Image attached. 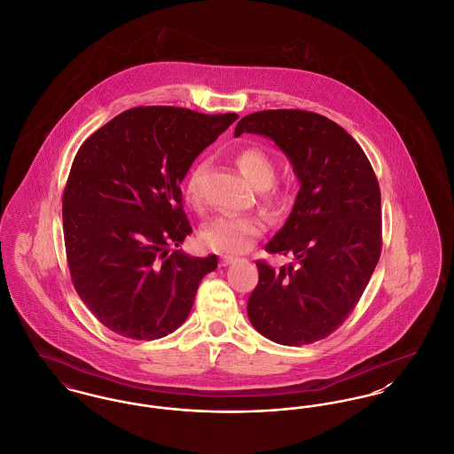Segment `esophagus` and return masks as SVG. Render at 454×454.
I'll use <instances>...</instances> for the list:
<instances>
[{
    "mask_svg": "<svg viewBox=\"0 0 454 454\" xmlns=\"http://www.w3.org/2000/svg\"><path fill=\"white\" fill-rule=\"evenodd\" d=\"M239 259L237 257H233V255H223L221 257V266H230V264H233V262H237Z\"/></svg>",
    "mask_w": 454,
    "mask_h": 454,
    "instance_id": "34e87169",
    "label": "esophagus"
}]
</instances>
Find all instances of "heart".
Returning <instances> with one entry per match:
<instances>
[{
  "label": "heart",
  "instance_id": "obj_1",
  "mask_svg": "<svg viewBox=\"0 0 454 454\" xmlns=\"http://www.w3.org/2000/svg\"><path fill=\"white\" fill-rule=\"evenodd\" d=\"M235 162L243 176L257 188L262 190V204L270 211H279L286 200V193L274 185L276 180V160L262 147H243ZM204 175V164L197 162L184 182V195L190 206L197 207L202 202L200 182ZM264 223L261 217L252 214H226L213 219L202 231V241L207 248L217 254L235 255L252 248L255 240L262 235Z\"/></svg>",
  "mask_w": 454,
  "mask_h": 454
}]
</instances>
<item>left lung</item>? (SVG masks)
<instances>
[{
    "instance_id": "1",
    "label": "left lung",
    "mask_w": 454,
    "mask_h": 454,
    "mask_svg": "<svg viewBox=\"0 0 454 454\" xmlns=\"http://www.w3.org/2000/svg\"><path fill=\"white\" fill-rule=\"evenodd\" d=\"M270 138L292 162L300 190L269 254L294 257L272 269L257 261L259 283L247 312L267 340L300 347L336 331L364 294L380 257V190L356 140L333 120L301 109L241 118L235 135Z\"/></svg>"
}]
</instances>
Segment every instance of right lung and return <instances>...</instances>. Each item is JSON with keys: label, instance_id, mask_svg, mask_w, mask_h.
<instances>
[{"label": "right lung", "instance_id": "obj_1", "mask_svg": "<svg viewBox=\"0 0 454 454\" xmlns=\"http://www.w3.org/2000/svg\"><path fill=\"white\" fill-rule=\"evenodd\" d=\"M237 118L134 107L82 144L63 193L65 248L82 301L113 333L151 341L187 320L217 257L171 252L192 233L180 185Z\"/></svg>", "mask_w": 454, "mask_h": 454}]
</instances>
